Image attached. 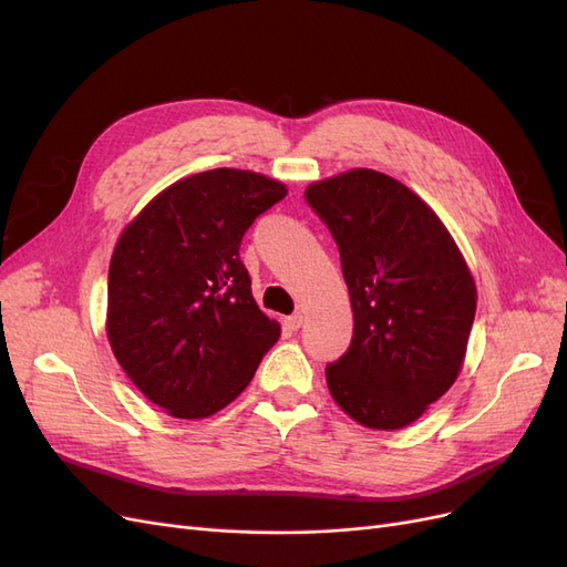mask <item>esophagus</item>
Returning <instances> with one entry per match:
<instances>
[{
    "instance_id": "1",
    "label": "esophagus",
    "mask_w": 567,
    "mask_h": 567,
    "mask_svg": "<svg viewBox=\"0 0 567 567\" xmlns=\"http://www.w3.org/2000/svg\"><path fill=\"white\" fill-rule=\"evenodd\" d=\"M286 326H288L290 331H298L300 326H302V315H293V317H288V319H286Z\"/></svg>"
}]
</instances>
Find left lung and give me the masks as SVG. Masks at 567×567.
<instances>
[{"label":"left lung","instance_id":"left-lung-1","mask_svg":"<svg viewBox=\"0 0 567 567\" xmlns=\"http://www.w3.org/2000/svg\"><path fill=\"white\" fill-rule=\"evenodd\" d=\"M340 250L354 333L326 367L331 398L359 425L400 431L447 392L475 319V281L431 205L375 169L305 192Z\"/></svg>","mask_w":567,"mask_h":567}]
</instances>
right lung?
Returning <instances> with one entry per match:
<instances>
[{
	"mask_svg": "<svg viewBox=\"0 0 567 567\" xmlns=\"http://www.w3.org/2000/svg\"><path fill=\"white\" fill-rule=\"evenodd\" d=\"M288 188L217 167L167 186L120 234L106 333L117 364L175 419H205L246 390L281 326L257 307L241 238Z\"/></svg>",
	"mask_w": 567,
	"mask_h": 567,
	"instance_id": "right-lung-1",
	"label": "right lung"
}]
</instances>
